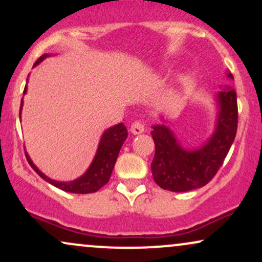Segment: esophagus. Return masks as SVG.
I'll return each instance as SVG.
<instances>
[{
    "instance_id": "esophagus-1",
    "label": "esophagus",
    "mask_w": 262,
    "mask_h": 262,
    "mask_svg": "<svg viewBox=\"0 0 262 262\" xmlns=\"http://www.w3.org/2000/svg\"><path fill=\"white\" fill-rule=\"evenodd\" d=\"M144 130H145V128H144V124H143V123H141V122H139V121L134 122L133 124H132V127H130V132H132V133H133L134 135L141 134Z\"/></svg>"
}]
</instances>
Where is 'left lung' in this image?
<instances>
[{
    "instance_id": "obj_1",
    "label": "left lung",
    "mask_w": 262,
    "mask_h": 262,
    "mask_svg": "<svg viewBox=\"0 0 262 262\" xmlns=\"http://www.w3.org/2000/svg\"><path fill=\"white\" fill-rule=\"evenodd\" d=\"M229 79L233 75L228 74ZM218 119L214 133L200 149L186 150L166 125H152L155 156L151 162L154 181L161 188L187 192L203 187L215 176L236 135V93L229 85L217 93Z\"/></svg>"
}]
</instances>
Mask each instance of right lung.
<instances>
[{"label": "right lung", "instance_id": "right-lung-1", "mask_svg": "<svg viewBox=\"0 0 262 262\" xmlns=\"http://www.w3.org/2000/svg\"><path fill=\"white\" fill-rule=\"evenodd\" d=\"M49 56V54H44L35 61V65H38L39 62L43 61V60ZM27 92V86L25 87V91ZM23 106V100L20 101V110H19V117H20V111H22ZM128 137V132L125 125L123 123L113 125V127L108 128L101 137V141L98 144L97 152H96L95 159H93L92 164L90 165V167L87 171L83 173L82 176L79 179L74 180L70 182H60V181H54V180L49 179L48 176H45L40 170L33 164L28 154L26 152V158L28 160L29 165L32 166V169L38 173L41 179L45 180L47 182L52 183L53 186L58 187L65 192H71V193H92V192L98 191L101 187H103L104 185L108 182L111 175H112V171L116 164L117 158H118L119 150H121L123 143Z\"/></svg>", "mask_w": 262, "mask_h": 262}]
</instances>
